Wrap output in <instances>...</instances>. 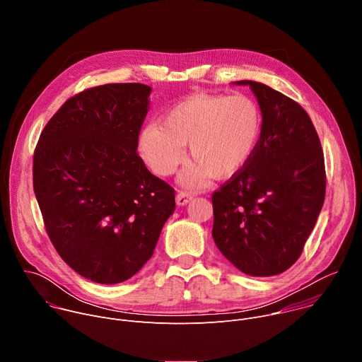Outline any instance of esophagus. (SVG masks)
<instances>
[{
    "mask_svg": "<svg viewBox=\"0 0 362 362\" xmlns=\"http://www.w3.org/2000/svg\"><path fill=\"white\" fill-rule=\"evenodd\" d=\"M193 194L189 193V192H185V190H180L177 194H176V203L179 206H183V204H187L190 200H192Z\"/></svg>",
    "mask_w": 362,
    "mask_h": 362,
    "instance_id": "esophagus-1",
    "label": "esophagus"
}]
</instances>
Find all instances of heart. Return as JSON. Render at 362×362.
I'll return each mask as SVG.
<instances>
[{
    "mask_svg": "<svg viewBox=\"0 0 362 362\" xmlns=\"http://www.w3.org/2000/svg\"><path fill=\"white\" fill-rule=\"evenodd\" d=\"M262 113L245 94H194L170 107L159 124L139 134V151L159 176L173 175L183 162V146L192 160L182 179L202 186L209 177L226 179L252 158L259 141Z\"/></svg>",
    "mask_w": 362,
    "mask_h": 362,
    "instance_id": "1",
    "label": "heart"
}]
</instances>
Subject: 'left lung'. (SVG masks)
<instances>
[{"label":"left lung","mask_w":362,"mask_h":362,"mask_svg":"<svg viewBox=\"0 0 362 362\" xmlns=\"http://www.w3.org/2000/svg\"><path fill=\"white\" fill-rule=\"evenodd\" d=\"M249 84L262 129L247 163L212 194V236L226 259L250 276H272L300 256L322 209L324 151L298 103L257 81Z\"/></svg>","instance_id":"left-lung-1"}]
</instances>
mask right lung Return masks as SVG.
Listing matches in <instances>:
<instances>
[{
	"instance_id": "obj_1",
	"label": "right lung",
	"mask_w": 362,
	"mask_h": 362,
	"mask_svg": "<svg viewBox=\"0 0 362 362\" xmlns=\"http://www.w3.org/2000/svg\"><path fill=\"white\" fill-rule=\"evenodd\" d=\"M148 93L140 83L86 88L49 119L34 150L47 235L71 269L97 284L137 274L176 208L175 189L136 151Z\"/></svg>"
}]
</instances>
